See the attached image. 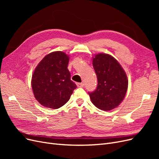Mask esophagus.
<instances>
[{
	"instance_id": "34e87169",
	"label": "esophagus",
	"mask_w": 159,
	"mask_h": 159,
	"mask_svg": "<svg viewBox=\"0 0 159 159\" xmlns=\"http://www.w3.org/2000/svg\"><path fill=\"white\" fill-rule=\"evenodd\" d=\"M76 84L78 88H84V84H83V83H77Z\"/></svg>"
}]
</instances>
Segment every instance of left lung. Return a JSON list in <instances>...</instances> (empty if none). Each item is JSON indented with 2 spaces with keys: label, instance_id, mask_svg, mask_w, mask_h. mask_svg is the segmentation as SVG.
Returning a JSON list of instances; mask_svg holds the SVG:
<instances>
[{
  "label": "left lung",
  "instance_id": "8db88e82",
  "mask_svg": "<svg viewBox=\"0 0 159 159\" xmlns=\"http://www.w3.org/2000/svg\"><path fill=\"white\" fill-rule=\"evenodd\" d=\"M93 66L98 78V86L89 92L96 107L109 111L117 107L125 96L128 80L121 66L113 56L99 53L93 57Z\"/></svg>",
  "mask_w": 159,
  "mask_h": 159
}]
</instances>
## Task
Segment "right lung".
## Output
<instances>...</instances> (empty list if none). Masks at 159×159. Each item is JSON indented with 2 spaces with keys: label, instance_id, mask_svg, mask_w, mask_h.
I'll use <instances>...</instances> for the list:
<instances>
[{
  "label": "right lung",
  "instance_id": "1",
  "mask_svg": "<svg viewBox=\"0 0 159 159\" xmlns=\"http://www.w3.org/2000/svg\"><path fill=\"white\" fill-rule=\"evenodd\" d=\"M69 56L57 51L46 55L40 62L32 77L34 97L42 105L58 109L68 102L77 88L71 80L68 69Z\"/></svg>",
  "mask_w": 159,
  "mask_h": 159
}]
</instances>
